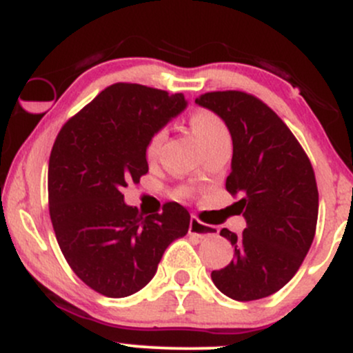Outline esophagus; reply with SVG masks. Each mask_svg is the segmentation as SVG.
Listing matches in <instances>:
<instances>
[{
  "instance_id": "esophagus-1",
  "label": "esophagus",
  "mask_w": 353,
  "mask_h": 353,
  "mask_svg": "<svg viewBox=\"0 0 353 353\" xmlns=\"http://www.w3.org/2000/svg\"><path fill=\"white\" fill-rule=\"evenodd\" d=\"M189 234L190 236H196L197 239H209V237H216L219 234V229L214 228V225L202 224L199 219L192 217L189 224Z\"/></svg>"
}]
</instances>
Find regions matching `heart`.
Instances as JSON below:
<instances>
[{"instance_id": "1", "label": "heart", "mask_w": 353, "mask_h": 353, "mask_svg": "<svg viewBox=\"0 0 353 353\" xmlns=\"http://www.w3.org/2000/svg\"><path fill=\"white\" fill-rule=\"evenodd\" d=\"M190 128H192L194 134L197 136V139L201 141L204 149L229 141V131L225 124L222 123L221 117L210 111L202 109V111L194 112L190 116ZM165 137H168V129L165 128H161L156 132H152L148 144H145V156H148V159H154L159 154V149L164 144Z\"/></svg>"}]
</instances>
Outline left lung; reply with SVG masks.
Segmentation results:
<instances>
[{"label":"left lung","instance_id":"1","mask_svg":"<svg viewBox=\"0 0 353 353\" xmlns=\"http://www.w3.org/2000/svg\"><path fill=\"white\" fill-rule=\"evenodd\" d=\"M196 103L221 117L232 137L225 189L247 228L222 229L234 261L210 277L222 294L249 302L269 297L294 277L309 252L319 216V190L305 151L285 123L252 94L216 91Z\"/></svg>","mask_w":353,"mask_h":353}]
</instances>
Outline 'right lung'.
<instances>
[{
	"mask_svg": "<svg viewBox=\"0 0 353 353\" xmlns=\"http://www.w3.org/2000/svg\"><path fill=\"white\" fill-rule=\"evenodd\" d=\"M188 106L182 94L116 83L61 128L50 156V216L61 252L96 292L119 299L148 285L164 250L189 230L188 209L144 216L123 189L149 171L145 144Z\"/></svg>",
	"mask_w": 353,
	"mask_h": 353,
	"instance_id": "1",
	"label": "right lung"
}]
</instances>
